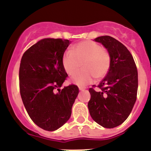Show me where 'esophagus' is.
Here are the masks:
<instances>
[{
    "label": "esophagus",
    "mask_w": 151,
    "mask_h": 151,
    "mask_svg": "<svg viewBox=\"0 0 151 151\" xmlns=\"http://www.w3.org/2000/svg\"><path fill=\"white\" fill-rule=\"evenodd\" d=\"M85 88H85V87H83V86H79V89H80V91H82V90H84Z\"/></svg>",
    "instance_id": "esophagus-1"
}]
</instances>
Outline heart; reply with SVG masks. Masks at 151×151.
<instances>
[{
  "mask_svg": "<svg viewBox=\"0 0 151 151\" xmlns=\"http://www.w3.org/2000/svg\"><path fill=\"white\" fill-rule=\"evenodd\" d=\"M82 64L83 70L76 73ZM62 65L65 72L74 76L72 82L85 86L93 80L100 79L108 74L111 65V55L99 43L86 40L73 46L71 52H67L62 58Z\"/></svg>",
  "mask_w": 151,
  "mask_h": 151,
  "instance_id": "1",
  "label": "heart"
}]
</instances>
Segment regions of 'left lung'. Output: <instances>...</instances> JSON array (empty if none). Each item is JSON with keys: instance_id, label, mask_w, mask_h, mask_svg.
<instances>
[{"instance_id": "8db88e82", "label": "left lung", "mask_w": 151, "mask_h": 151, "mask_svg": "<svg viewBox=\"0 0 151 151\" xmlns=\"http://www.w3.org/2000/svg\"><path fill=\"white\" fill-rule=\"evenodd\" d=\"M101 43L111 55L108 74L97 86L89 88L88 103L92 119L106 128L119 126L128 117L137 100L138 71L128 49L115 38L101 36L94 39ZM98 88V91L95 88Z\"/></svg>"}]
</instances>
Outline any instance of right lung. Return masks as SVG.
<instances>
[{
	"label": "right lung",
	"mask_w": 151,
	"mask_h": 151,
	"mask_svg": "<svg viewBox=\"0 0 151 151\" xmlns=\"http://www.w3.org/2000/svg\"><path fill=\"white\" fill-rule=\"evenodd\" d=\"M68 45V40L43 39L28 49L20 61L19 86L23 105L32 120L48 131L58 129L69 119L79 93L74 84L59 89L68 77L62 58Z\"/></svg>",
	"instance_id": "1"
}]
</instances>
